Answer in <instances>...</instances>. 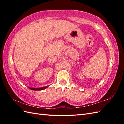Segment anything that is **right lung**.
Returning a JSON list of instances; mask_svg holds the SVG:
<instances>
[{"label": "right lung", "mask_w": 124, "mask_h": 124, "mask_svg": "<svg viewBox=\"0 0 124 124\" xmlns=\"http://www.w3.org/2000/svg\"><path fill=\"white\" fill-rule=\"evenodd\" d=\"M48 86H46V87H40V88H31L29 87V89H30L31 90H44L45 89L47 88Z\"/></svg>", "instance_id": "1"}]
</instances>
